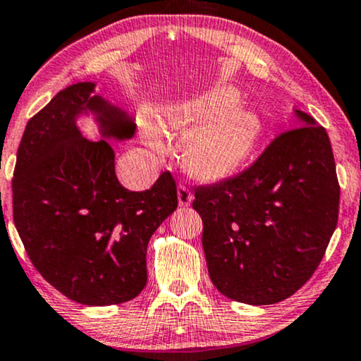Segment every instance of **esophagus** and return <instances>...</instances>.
I'll list each match as a JSON object with an SVG mask.
<instances>
[{"mask_svg":"<svg viewBox=\"0 0 361 361\" xmlns=\"http://www.w3.org/2000/svg\"><path fill=\"white\" fill-rule=\"evenodd\" d=\"M191 202H193V193H191L188 186H178V203H180V207H190Z\"/></svg>","mask_w":361,"mask_h":361,"instance_id":"1","label":"esophagus"}]
</instances>
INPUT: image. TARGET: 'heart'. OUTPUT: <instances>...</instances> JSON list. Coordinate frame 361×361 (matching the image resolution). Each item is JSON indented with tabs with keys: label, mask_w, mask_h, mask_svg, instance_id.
I'll use <instances>...</instances> for the list:
<instances>
[{
	"label": "heart",
	"mask_w": 361,
	"mask_h": 361,
	"mask_svg": "<svg viewBox=\"0 0 361 361\" xmlns=\"http://www.w3.org/2000/svg\"><path fill=\"white\" fill-rule=\"evenodd\" d=\"M238 103L240 93L235 88L216 86L202 97L166 109L163 130L193 128L185 143V163L195 175L207 180L223 178L238 170L253 152L262 135V121ZM163 130L153 120L141 125V140L157 153L166 149Z\"/></svg>",
	"instance_id": "heart-1"
}]
</instances>
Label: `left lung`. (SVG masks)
<instances>
[{
    "label": "left lung",
    "instance_id": "8db88e82",
    "mask_svg": "<svg viewBox=\"0 0 361 361\" xmlns=\"http://www.w3.org/2000/svg\"><path fill=\"white\" fill-rule=\"evenodd\" d=\"M298 125L238 176L195 188L213 285L248 305L283 302L320 264L338 221L340 185L326 130L295 109Z\"/></svg>",
    "mask_w": 361,
    "mask_h": 361
}]
</instances>
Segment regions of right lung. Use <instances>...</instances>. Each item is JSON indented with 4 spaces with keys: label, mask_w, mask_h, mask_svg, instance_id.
Returning <instances> with one entry per match:
<instances>
[{
    "label": "right lung",
    "mask_w": 361,
    "mask_h": 361,
    "mask_svg": "<svg viewBox=\"0 0 361 361\" xmlns=\"http://www.w3.org/2000/svg\"><path fill=\"white\" fill-rule=\"evenodd\" d=\"M94 86H68L28 121L16 154L13 220L49 285L76 303L108 307L145 288L148 241L178 196L170 171L147 191L120 185L106 140H130L136 125ZM88 112L103 140L80 135L75 120Z\"/></svg>",
    "instance_id": "right-lung-1"
}]
</instances>
